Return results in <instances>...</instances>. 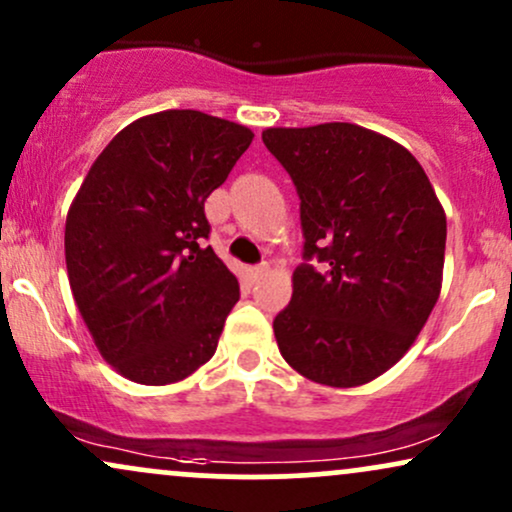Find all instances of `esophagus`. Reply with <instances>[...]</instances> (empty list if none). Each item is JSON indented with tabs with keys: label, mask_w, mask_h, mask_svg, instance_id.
Listing matches in <instances>:
<instances>
[{
	"label": "esophagus",
	"mask_w": 512,
	"mask_h": 512,
	"mask_svg": "<svg viewBox=\"0 0 512 512\" xmlns=\"http://www.w3.org/2000/svg\"><path fill=\"white\" fill-rule=\"evenodd\" d=\"M266 273H268V263H263V266H256V268L249 270V275H251V278H254V280L263 278V275H266Z\"/></svg>",
	"instance_id": "34e87169"
}]
</instances>
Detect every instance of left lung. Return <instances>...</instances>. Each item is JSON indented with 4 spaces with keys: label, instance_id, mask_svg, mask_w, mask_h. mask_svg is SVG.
<instances>
[{
    "label": "left lung",
    "instance_id": "left-lung-1",
    "mask_svg": "<svg viewBox=\"0 0 512 512\" xmlns=\"http://www.w3.org/2000/svg\"><path fill=\"white\" fill-rule=\"evenodd\" d=\"M302 201L304 258L273 321L297 374L357 388L405 357L441 294L446 210L417 158L359 124L263 131Z\"/></svg>",
    "mask_w": 512,
    "mask_h": 512
}]
</instances>
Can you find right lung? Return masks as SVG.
<instances>
[{"instance_id": "right-lung-1", "label": "right lung", "mask_w": 512, "mask_h": 512, "mask_svg": "<svg viewBox=\"0 0 512 512\" xmlns=\"http://www.w3.org/2000/svg\"><path fill=\"white\" fill-rule=\"evenodd\" d=\"M254 131L198 110L146 114L107 143L66 213L74 302L117 374L167 386L218 350L239 282L206 246V198Z\"/></svg>"}]
</instances>
